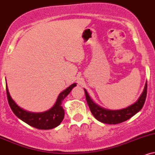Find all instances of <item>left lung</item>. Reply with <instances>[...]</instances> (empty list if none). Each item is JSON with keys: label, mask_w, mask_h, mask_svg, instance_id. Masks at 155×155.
Returning a JSON list of instances; mask_svg holds the SVG:
<instances>
[{"label": "left lung", "mask_w": 155, "mask_h": 155, "mask_svg": "<svg viewBox=\"0 0 155 155\" xmlns=\"http://www.w3.org/2000/svg\"><path fill=\"white\" fill-rule=\"evenodd\" d=\"M86 100L88 104L89 109L92 112V115L97 120L104 124H118L120 123L128 120L139 110H141L146 100L147 92V82L145 84L144 89L140 97L135 103L132 104L128 107L121 110H113L102 108L94 102L89 97L86 89H84Z\"/></svg>", "instance_id": "left-lung-1"}]
</instances>
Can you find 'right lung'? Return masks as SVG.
Wrapping results in <instances>:
<instances>
[{
	"mask_svg": "<svg viewBox=\"0 0 155 155\" xmlns=\"http://www.w3.org/2000/svg\"><path fill=\"white\" fill-rule=\"evenodd\" d=\"M5 86H6L8 102L13 113L22 121L32 127L38 128V129L48 130L57 127L62 122L65 113L61 104H62L63 100L69 94L72 89L76 87V83L73 84L64 91L60 93L56 102L53 106V107L43 113H31V112L24 110V109L18 107L9 94L7 83L5 84Z\"/></svg>",
	"mask_w": 155,
	"mask_h": 155,
	"instance_id": "1",
	"label": "right lung"
}]
</instances>
